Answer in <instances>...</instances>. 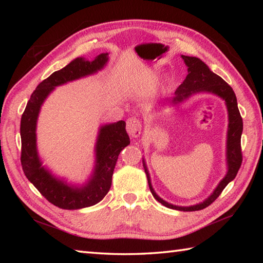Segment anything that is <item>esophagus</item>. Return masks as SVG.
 <instances>
[{
  "label": "esophagus",
  "mask_w": 263,
  "mask_h": 263,
  "mask_svg": "<svg viewBox=\"0 0 263 263\" xmlns=\"http://www.w3.org/2000/svg\"><path fill=\"white\" fill-rule=\"evenodd\" d=\"M141 123L136 117H131L126 121V131L131 138H138L141 135Z\"/></svg>",
  "instance_id": "34e87169"
}]
</instances>
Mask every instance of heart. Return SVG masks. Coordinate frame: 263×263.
Masks as SVG:
<instances>
[{
  "instance_id": "b5f03b06",
  "label": "heart",
  "mask_w": 263,
  "mask_h": 263,
  "mask_svg": "<svg viewBox=\"0 0 263 263\" xmlns=\"http://www.w3.org/2000/svg\"><path fill=\"white\" fill-rule=\"evenodd\" d=\"M155 79H156V76H155V74H153V77L150 78V81H155Z\"/></svg>"
}]
</instances>
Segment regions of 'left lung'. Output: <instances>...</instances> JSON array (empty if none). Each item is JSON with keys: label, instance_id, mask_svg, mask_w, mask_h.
<instances>
[{"label": "left lung", "instance_id": "left-lung-1", "mask_svg": "<svg viewBox=\"0 0 263 263\" xmlns=\"http://www.w3.org/2000/svg\"><path fill=\"white\" fill-rule=\"evenodd\" d=\"M184 63L187 66V76L185 80L183 81L182 85L176 89L175 96L168 99V104L172 106L180 105L185 102L190 97L197 93H212L216 95L222 100H225L227 113H228V128H227V139H226V165L227 172L226 175L222 177V180L218 183L216 189L208 198L203 200L202 202L182 206L168 203L167 201L161 199L159 195L155 192L152 184V178H150L149 171L147 168L146 160L142 158L143 168L147 174L149 189L152 191L154 198L167 208L180 210V211H197L204 209L211 204L214 201L219 197L222 190L230 182L235 178L237 172L242 164V152H241V137L243 132V120L239 114L237 107V99L235 92L233 91L232 87L227 82L221 79L219 76L214 73L209 66L200 59L194 57H185L182 55Z\"/></svg>", "mask_w": 263, "mask_h": 263}]
</instances>
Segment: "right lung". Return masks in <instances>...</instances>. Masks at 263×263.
<instances>
[{"mask_svg":"<svg viewBox=\"0 0 263 263\" xmlns=\"http://www.w3.org/2000/svg\"><path fill=\"white\" fill-rule=\"evenodd\" d=\"M108 53H102L92 61L77 58L55 71L37 86L21 116V165L28 180L49 202L59 208L77 210L102 201L111 185V176L119 155L130 144L125 122L119 121L99 127L95 144V165L90 176L82 184H71L55 176L43 165L37 150V121L42 106L55 88L81 78L96 74L108 62Z\"/></svg>","mask_w":263,"mask_h":263,"instance_id":"add662e5","label":"right lung"}]
</instances>
